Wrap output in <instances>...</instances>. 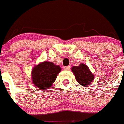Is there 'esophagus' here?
<instances>
[{
    "instance_id": "34e87169",
    "label": "esophagus",
    "mask_w": 124,
    "mask_h": 124,
    "mask_svg": "<svg viewBox=\"0 0 124 124\" xmlns=\"http://www.w3.org/2000/svg\"><path fill=\"white\" fill-rule=\"evenodd\" d=\"M70 68H71L70 66H68L64 67V70H70Z\"/></svg>"
}]
</instances>
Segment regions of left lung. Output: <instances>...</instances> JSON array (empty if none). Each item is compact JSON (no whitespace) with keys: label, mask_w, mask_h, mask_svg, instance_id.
I'll return each mask as SVG.
<instances>
[{"label":"left lung","mask_w":124,"mask_h":124,"mask_svg":"<svg viewBox=\"0 0 124 124\" xmlns=\"http://www.w3.org/2000/svg\"><path fill=\"white\" fill-rule=\"evenodd\" d=\"M71 71L74 73L77 81L83 87H87L94 79V75L85 64H80L79 66H73Z\"/></svg>","instance_id":"left-lung-1"}]
</instances>
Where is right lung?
Listing matches in <instances>:
<instances>
[{
  "label": "right lung",
  "instance_id": "obj_1",
  "mask_svg": "<svg viewBox=\"0 0 124 124\" xmlns=\"http://www.w3.org/2000/svg\"><path fill=\"white\" fill-rule=\"evenodd\" d=\"M61 68L50 62H43L32 70V82L43 90L48 89L54 82Z\"/></svg>",
  "mask_w": 124,
  "mask_h": 124
}]
</instances>
